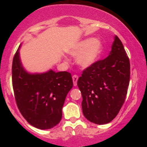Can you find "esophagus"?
<instances>
[{
  "mask_svg": "<svg viewBox=\"0 0 147 147\" xmlns=\"http://www.w3.org/2000/svg\"><path fill=\"white\" fill-rule=\"evenodd\" d=\"M72 80H73L74 86H77V82H78V75H73V76H72Z\"/></svg>",
  "mask_w": 147,
  "mask_h": 147,
  "instance_id": "obj_1",
  "label": "esophagus"
}]
</instances>
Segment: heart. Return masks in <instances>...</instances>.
Segmentation results:
<instances>
[{
	"label": "heart",
	"mask_w": 147,
	"mask_h": 147,
	"mask_svg": "<svg viewBox=\"0 0 147 147\" xmlns=\"http://www.w3.org/2000/svg\"><path fill=\"white\" fill-rule=\"evenodd\" d=\"M103 45L95 38H87L80 41L72 49L69 53L77 56L76 62L82 67L87 68L94 65L100 58Z\"/></svg>",
	"instance_id": "1"
}]
</instances>
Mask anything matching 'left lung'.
<instances>
[{"instance_id": "obj_1", "label": "left lung", "mask_w": 147, "mask_h": 147, "mask_svg": "<svg viewBox=\"0 0 147 147\" xmlns=\"http://www.w3.org/2000/svg\"><path fill=\"white\" fill-rule=\"evenodd\" d=\"M129 79V60L116 35L109 55L86 68L78 80L86 119L97 124L115 119L125 100Z\"/></svg>"}]
</instances>
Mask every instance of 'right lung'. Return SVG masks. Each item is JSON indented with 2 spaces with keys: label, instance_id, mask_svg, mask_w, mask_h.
<instances>
[{
  "label": "right lung",
  "instance_id": "right-lung-1",
  "mask_svg": "<svg viewBox=\"0 0 147 147\" xmlns=\"http://www.w3.org/2000/svg\"><path fill=\"white\" fill-rule=\"evenodd\" d=\"M20 47L12 65L17 106L30 124L40 129H51L62 119L65 98L73 86L72 75L68 72L52 69L44 73H29L20 61Z\"/></svg>",
  "mask_w": 147,
  "mask_h": 147
}]
</instances>
